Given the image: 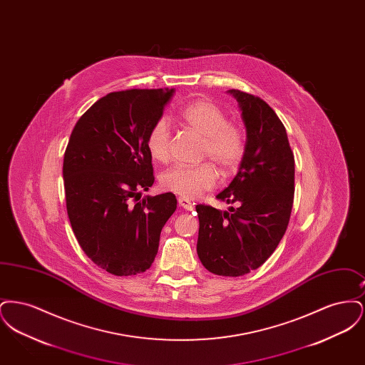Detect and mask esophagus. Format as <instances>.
Returning <instances> with one entry per match:
<instances>
[{"instance_id": "obj_1", "label": "esophagus", "mask_w": 365, "mask_h": 365, "mask_svg": "<svg viewBox=\"0 0 365 365\" xmlns=\"http://www.w3.org/2000/svg\"><path fill=\"white\" fill-rule=\"evenodd\" d=\"M178 202H179V207H180V208L186 209V210H192V209H194V204L190 202L187 198L180 197V198L178 200Z\"/></svg>"}]
</instances>
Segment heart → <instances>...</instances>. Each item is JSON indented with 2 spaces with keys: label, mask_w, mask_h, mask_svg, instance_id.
<instances>
[{
  "label": "heart",
  "mask_w": 365,
  "mask_h": 365,
  "mask_svg": "<svg viewBox=\"0 0 365 365\" xmlns=\"http://www.w3.org/2000/svg\"><path fill=\"white\" fill-rule=\"evenodd\" d=\"M183 123L205 138L204 156L209 157L223 174L232 173L245 153V135L235 124H230L226 112L209 100H197L180 112ZM148 150L157 161L170 157V130L165 120H158L150 128L146 139ZM217 175L212 164L174 165L160 176V185L183 198H197L204 191L216 186Z\"/></svg>",
  "instance_id": "obj_1"
}]
</instances>
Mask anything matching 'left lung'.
<instances>
[{
	"label": "left lung",
	"mask_w": 365,
	"mask_h": 365,
	"mask_svg": "<svg viewBox=\"0 0 365 365\" xmlns=\"http://www.w3.org/2000/svg\"><path fill=\"white\" fill-rule=\"evenodd\" d=\"M241 110L246 143L238 173L216 198L227 210L197 205V255L209 272L241 277L274 253L290 220L294 156L283 123L259 97L227 90Z\"/></svg>",
	"instance_id": "1"
}]
</instances>
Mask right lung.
<instances>
[{"label":"right lung","mask_w":365,"mask_h":365,"mask_svg":"<svg viewBox=\"0 0 365 365\" xmlns=\"http://www.w3.org/2000/svg\"><path fill=\"white\" fill-rule=\"evenodd\" d=\"M175 88L109 93L75 124L63 179L73 234L87 257L128 277L155 261L160 234L176 209L164 192L140 198L155 182L146 139Z\"/></svg>","instance_id":"obj_1"}]
</instances>
